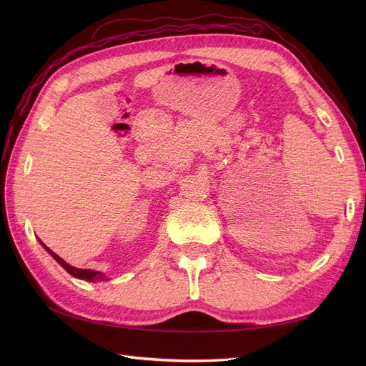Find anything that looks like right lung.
Returning <instances> with one entry per match:
<instances>
[{"label": "right lung", "mask_w": 366, "mask_h": 366, "mask_svg": "<svg viewBox=\"0 0 366 366\" xmlns=\"http://www.w3.org/2000/svg\"><path fill=\"white\" fill-rule=\"evenodd\" d=\"M39 242L42 244V247L46 249L51 257H53V259H56L58 261V264H61L62 267L67 270L71 276H74V278H79V280H84V281H88V282H101V281H109V278H107V276L102 273V272H97V270H90V269H76V267H73V265H70L69 262H65L61 257H58L56 253L54 252H51L46 244H44V242L39 239Z\"/></svg>", "instance_id": "right-lung-1"}]
</instances>
